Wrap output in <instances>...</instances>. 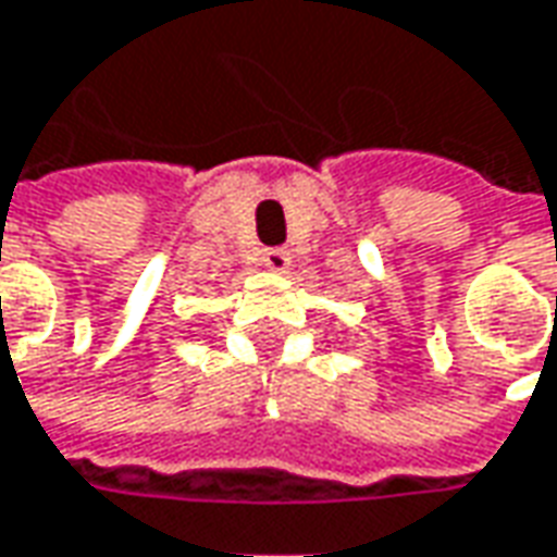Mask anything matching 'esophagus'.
<instances>
[{
	"label": "esophagus",
	"mask_w": 557,
	"mask_h": 557,
	"mask_svg": "<svg viewBox=\"0 0 557 557\" xmlns=\"http://www.w3.org/2000/svg\"><path fill=\"white\" fill-rule=\"evenodd\" d=\"M262 262H265V268H271V271L283 274V271L289 268V250H283V247H271V250L262 252Z\"/></svg>",
	"instance_id": "1"
}]
</instances>
